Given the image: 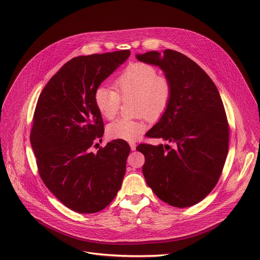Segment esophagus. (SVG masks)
Segmentation results:
<instances>
[{
    "label": "esophagus",
    "mask_w": 260,
    "mask_h": 260,
    "mask_svg": "<svg viewBox=\"0 0 260 260\" xmlns=\"http://www.w3.org/2000/svg\"><path fill=\"white\" fill-rule=\"evenodd\" d=\"M129 146H131L132 151H135V149H136V143L135 142H129Z\"/></svg>",
    "instance_id": "34e87169"
}]
</instances>
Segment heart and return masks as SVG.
Segmentation results:
<instances>
[{
	"label": "heart",
	"mask_w": 260,
	"mask_h": 260,
	"mask_svg": "<svg viewBox=\"0 0 260 260\" xmlns=\"http://www.w3.org/2000/svg\"><path fill=\"white\" fill-rule=\"evenodd\" d=\"M115 89L100 85L94 90L93 100L100 115L114 119L122 100L132 98L134 113L142 115L139 119L121 118L109 123L106 133L109 138L134 141L147 128L142 117L156 120L166 113L173 98V82L167 75L159 74L158 68L145 62L128 64L114 81Z\"/></svg>",
	"instance_id": "b5f03b06"
}]
</instances>
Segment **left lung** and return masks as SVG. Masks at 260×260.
Masks as SVG:
<instances>
[{
	"mask_svg": "<svg viewBox=\"0 0 260 260\" xmlns=\"http://www.w3.org/2000/svg\"><path fill=\"white\" fill-rule=\"evenodd\" d=\"M137 59L158 65L174 87L170 106L146 137L175 146L138 145L145 181L171 206H194L212 192L228 156L230 125L220 94L208 74L181 52L148 51Z\"/></svg>",
	"mask_w": 260,
	"mask_h": 260,
	"instance_id": "1",
	"label": "left lung"
}]
</instances>
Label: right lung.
<instances>
[{"label": "right lung", "instance_id": "right-lung-1", "mask_svg": "<svg viewBox=\"0 0 260 260\" xmlns=\"http://www.w3.org/2000/svg\"><path fill=\"white\" fill-rule=\"evenodd\" d=\"M131 54L128 49L81 56L65 63L43 88L32 118L30 142L44 184L65 207L91 214L116 197L131 147L117 139L100 147L104 124L94 90Z\"/></svg>", "mask_w": 260, "mask_h": 260}]
</instances>
